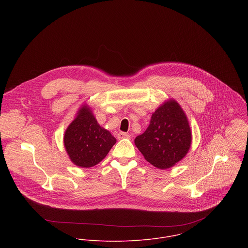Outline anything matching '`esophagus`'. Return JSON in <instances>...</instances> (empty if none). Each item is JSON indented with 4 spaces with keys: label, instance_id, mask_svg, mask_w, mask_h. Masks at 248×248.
Instances as JSON below:
<instances>
[{
    "label": "esophagus",
    "instance_id": "obj_1",
    "mask_svg": "<svg viewBox=\"0 0 248 248\" xmlns=\"http://www.w3.org/2000/svg\"><path fill=\"white\" fill-rule=\"evenodd\" d=\"M130 138V135L127 134V133H124V132H120L117 134V139L118 140H122V139H129Z\"/></svg>",
    "mask_w": 248,
    "mask_h": 248
}]
</instances>
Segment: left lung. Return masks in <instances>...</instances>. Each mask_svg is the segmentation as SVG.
Listing matches in <instances>:
<instances>
[{"label": "left lung", "mask_w": 248, "mask_h": 248, "mask_svg": "<svg viewBox=\"0 0 248 248\" xmlns=\"http://www.w3.org/2000/svg\"><path fill=\"white\" fill-rule=\"evenodd\" d=\"M191 142L187 116L173 99L155 109L146 131L135 140L145 159L159 169H168L180 161L188 153Z\"/></svg>", "instance_id": "left-lung-1"}]
</instances>
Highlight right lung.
<instances>
[{"instance_id":"1","label":"right lung","mask_w":248,"mask_h":248,"mask_svg":"<svg viewBox=\"0 0 248 248\" xmlns=\"http://www.w3.org/2000/svg\"><path fill=\"white\" fill-rule=\"evenodd\" d=\"M115 142V138L97 123L87 105L80 108L64 135V145L71 161L82 168L98 164Z\"/></svg>"}]
</instances>
